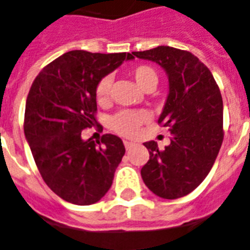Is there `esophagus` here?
<instances>
[{
    "mask_svg": "<svg viewBox=\"0 0 250 250\" xmlns=\"http://www.w3.org/2000/svg\"><path fill=\"white\" fill-rule=\"evenodd\" d=\"M125 148H127V150H129V148L135 146V144H133V142H129V141H125Z\"/></svg>",
    "mask_w": 250,
    "mask_h": 250,
    "instance_id": "esophagus-1",
    "label": "esophagus"
}]
</instances>
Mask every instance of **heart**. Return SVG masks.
<instances>
[{
	"label": "heart",
	"instance_id": "1",
	"mask_svg": "<svg viewBox=\"0 0 250 250\" xmlns=\"http://www.w3.org/2000/svg\"><path fill=\"white\" fill-rule=\"evenodd\" d=\"M132 76L142 90L154 87L157 83L156 71L150 66H138L132 71ZM112 77L105 76L100 80L95 89L96 102L100 105L106 104L110 94ZM148 121V114L145 110H121L110 121V127L118 135L125 137H133L138 133L142 123Z\"/></svg>",
	"mask_w": 250,
	"mask_h": 250
}]
</instances>
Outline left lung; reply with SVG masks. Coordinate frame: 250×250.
Masks as SVG:
<instances>
[{
    "label": "left lung",
    "instance_id": "1",
    "mask_svg": "<svg viewBox=\"0 0 250 250\" xmlns=\"http://www.w3.org/2000/svg\"><path fill=\"white\" fill-rule=\"evenodd\" d=\"M132 54L159 64L169 80L157 122L170 131V145L159 150L155 141L145 142L150 159L141 177L156 196L180 198L202 183L219 154L224 138L221 93L211 71L190 52L160 45Z\"/></svg>",
    "mask_w": 250,
    "mask_h": 250
}]
</instances>
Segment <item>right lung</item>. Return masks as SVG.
Returning a JSON list of instances; mask_svg holds the SVG:
<instances>
[{
  "label": "right lung",
  "mask_w": 250,
  "mask_h": 250,
  "mask_svg": "<svg viewBox=\"0 0 250 250\" xmlns=\"http://www.w3.org/2000/svg\"><path fill=\"white\" fill-rule=\"evenodd\" d=\"M133 58L125 52L71 50L44 67L31 85L25 137L44 182L67 202L93 205L112 187L125 145L114 135H104L102 142L83 140L81 132L98 123V83Z\"/></svg>",
  "instance_id": "add662e5"
}]
</instances>
